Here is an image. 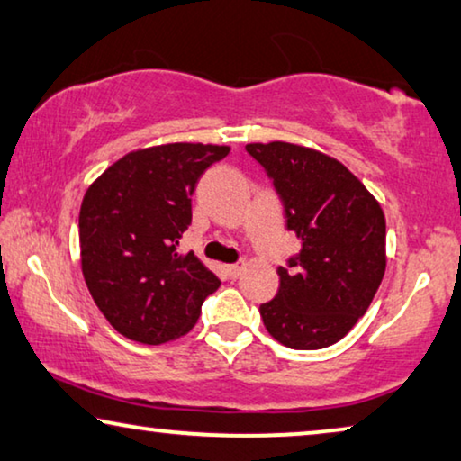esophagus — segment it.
<instances>
[{"label":"esophagus","mask_w":461,"mask_h":461,"mask_svg":"<svg viewBox=\"0 0 461 461\" xmlns=\"http://www.w3.org/2000/svg\"><path fill=\"white\" fill-rule=\"evenodd\" d=\"M242 269H244V265H228V275L231 279H236L240 273H242Z\"/></svg>","instance_id":"obj_1"}]
</instances>
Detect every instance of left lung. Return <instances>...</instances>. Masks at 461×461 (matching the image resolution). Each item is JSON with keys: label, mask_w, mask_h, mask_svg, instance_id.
<instances>
[{"label": "left lung", "mask_w": 461, "mask_h": 461, "mask_svg": "<svg viewBox=\"0 0 461 461\" xmlns=\"http://www.w3.org/2000/svg\"><path fill=\"white\" fill-rule=\"evenodd\" d=\"M284 204L285 228L302 240L279 267V290L260 304L275 339L321 349L348 335L384 275V215L364 184L338 159L290 142L246 144Z\"/></svg>", "instance_id": "obj_1"}]
</instances>
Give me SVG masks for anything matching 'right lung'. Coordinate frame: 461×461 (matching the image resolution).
Here are the masks:
<instances>
[{
  "label": "right lung",
  "instance_id": "1",
  "mask_svg": "<svg viewBox=\"0 0 461 461\" xmlns=\"http://www.w3.org/2000/svg\"><path fill=\"white\" fill-rule=\"evenodd\" d=\"M228 153L190 142L134 150L86 190L78 217L82 275L123 338L159 346L186 335L204 298L221 285L177 244L192 223L198 180Z\"/></svg>",
  "mask_w": 461,
  "mask_h": 461
}]
</instances>
